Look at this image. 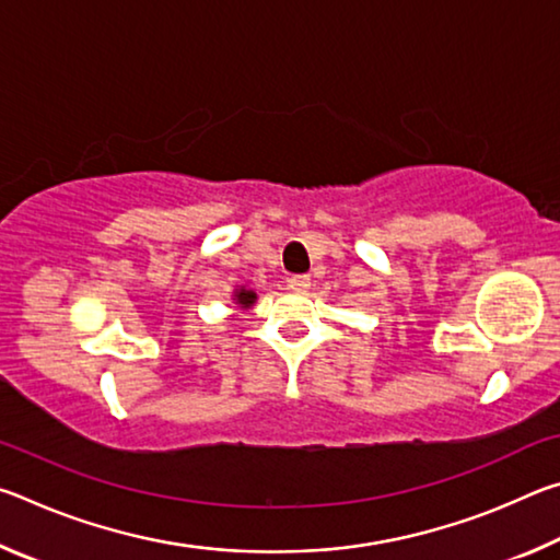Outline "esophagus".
Masks as SVG:
<instances>
[{"instance_id": "esophagus-1", "label": "esophagus", "mask_w": 560, "mask_h": 560, "mask_svg": "<svg viewBox=\"0 0 560 560\" xmlns=\"http://www.w3.org/2000/svg\"><path fill=\"white\" fill-rule=\"evenodd\" d=\"M289 289L296 291V293H303L311 289V277H306V273H296V277L289 279Z\"/></svg>"}]
</instances>
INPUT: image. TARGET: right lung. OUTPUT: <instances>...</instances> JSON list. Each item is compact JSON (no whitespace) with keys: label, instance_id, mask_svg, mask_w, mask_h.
Returning <instances> with one entry per match:
<instances>
[{"label":"right lung","instance_id":"1","mask_svg":"<svg viewBox=\"0 0 560 560\" xmlns=\"http://www.w3.org/2000/svg\"><path fill=\"white\" fill-rule=\"evenodd\" d=\"M254 301H257V293L254 291H249V289H244V287H240L234 291V303L240 308H249V306H254Z\"/></svg>","mask_w":560,"mask_h":560}]
</instances>
